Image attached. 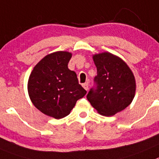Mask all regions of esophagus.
Segmentation results:
<instances>
[{
    "mask_svg": "<svg viewBox=\"0 0 159 159\" xmlns=\"http://www.w3.org/2000/svg\"><path fill=\"white\" fill-rule=\"evenodd\" d=\"M82 87L87 91V90H88V89H89V84H88V83H84V84H82Z\"/></svg>",
    "mask_w": 159,
    "mask_h": 159,
    "instance_id": "esophagus-1",
    "label": "esophagus"
}]
</instances>
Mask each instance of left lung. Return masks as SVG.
<instances>
[{
  "instance_id": "8db88e82",
  "label": "left lung",
  "mask_w": 159,
  "mask_h": 159,
  "mask_svg": "<svg viewBox=\"0 0 159 159\" xmlns=\"http://www.w3.org/2000/svg\"><path fill=\"white\" fill-rule=\"evenodd\" d=\"M97 75V89H91L87 99L98 113L114 116L132 102L135 94V76L122 58L109 52L93 55Z\"/></svg>"
}]
</instances>
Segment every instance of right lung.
<instances>
[{"label": "right lung", "instance_id": "1", "mask_svg": "<svg viewBox=\"0 0 159 159\" xmlns=\"http://www.w3.org/2000/svg\"><path fill=\"white\" fill-rule=\"evenodd\" d=\"M72 53L56 51L35 66L28 81L30 99L48 116L62 119L70 113L78 100L86 94L77 74L68 68Z\"/></svg>", "mask_w": 159, "mask_h": 159}]
</instances>
